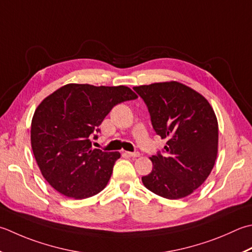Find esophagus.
Listing matches in <instances>:
<instances>
[{"label": "esophagus", "mask_w": 252, "mask_h": 252, "mask_svg": "<svg viewBox=\"0 0 252 252\" xmlns=\"http://www.w3.org/2000/svg\"><path fill=\"white\" fill-rule=\"evenodd\" d=\"M126 153L131 157H139L140 156L139 152H126Z\"/></svg>", "instance_id": "esophagus-1"}]
</instances>
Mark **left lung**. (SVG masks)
<instances>
[{"label": "left lung", "mask_w": 252, "mask_h": 252, "mask_svg": "<svg viewBox=\"0 0 252 252\" xmlns=\"http://www.w3.org/2000/svg\"><path fill=\"white\" fill-rule=\"evenodd\" d=\"M145 102L153 129L166 146L151 157L153 169L143 185L162 198L191 194L213 169L219 145L218 119L199 93L178 82L133 87Z\"/></svg>", "instance_id": "8db88e82"}]
</instances>
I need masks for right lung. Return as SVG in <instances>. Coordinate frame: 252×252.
<instances>
[{
  "label": "right lung",
  "mask_w": 252,
  "mask_h": 252,
  "mask_svg": "<svg viewBox=\"0 0 252 252\" xmlns=\"http://www.w3.org/2000/svg\"><path fill=\"white\" fill-rule=\"evenodd\" d=\"M137 98L126 86L67 84L34 111L31 140L43 178L68 198L85 199L109 181L118 152L93 149L105 117L116 105Z\"/></svg>",
  "instance_id": "right-lung-1"
}]
</instances>
